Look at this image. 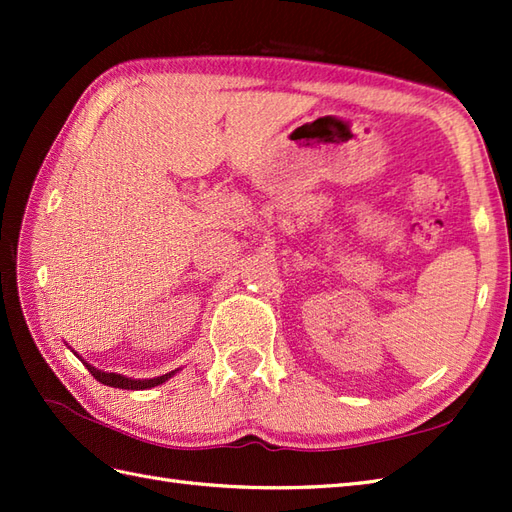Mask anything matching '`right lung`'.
<instances>
[{
	"mask_svg": "<svg viewBox=\"0 0 512 512\" xmlns=\"http://www.w3.org/2000/svg\"><path fill=\"white\" fill-rule=\"evenodd\" d=\"M90 374L99 380V383L103 385H110V387H118V389H149V387H156L160 383H165L167 378L173 376L171 374H165V376H158V378H149V380H134V378H125L121 374H110V372H99V369L88 365Z\"/></svg>",
	"mask_w": 512,
	"mask_h": 512,
	"instance_id": "obj_1",
	"label": "right lung"
}]
</instances>
